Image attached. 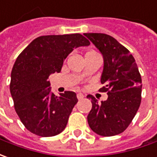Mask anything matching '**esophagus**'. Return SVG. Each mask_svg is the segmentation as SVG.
Returning a JSON list of instances; mask_svg holds the SVG:
<instances>
[{
	"instance_id": "obj_1",
	"label": "esophagus",
	"mask_w": 157,
	"mask_h": 157,
	"mask_svg": "<svg viewBox=\"0 0 157 157\" xmlns=\"http://www.w3.org/2000/svg\"><path fill=\"white\" fill-rule=\"evenodd\" d=\"M84 95L82 94V93H78L77 94V98H78V100H82V99H83Z\"/></svg>"
}]
</instances>
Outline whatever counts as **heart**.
I'll return each instance as SVG.
<instances>
[{
  "label": "heart",
  "instance_id": "b5f03b06",
  "mask_svg": "<svg viewBox=\"0 0 157 157\" xmlns=\"http://www.w3.org/2000/svg\"><path fill=\"white\" fill-rule=\"evenodd\" d=\"M88 53H95V52H93V51H89V52H88Z\"/></svg>",
  "mask_w": 157,
  "mask_h": 157
}]
</instances>
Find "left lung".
<instances>
[{"instance_id":"obj_1","label":"left lung","mask_w":157,"mask_h":157,"mask_svg":"<svg viewBox=\"0 0 157 157\" xmlns=\"http://www.w3.org/2000/svg\"><path fill=\"white\" fill-rule=\"evenodd\" d=\"M103 56L104 67L99 89L107 92L108 99L98 103L93 95L88 116L90 128L102 136L122 133L132 122L142 100V77L135 58L114 37L101 33H86Z\"/></svg>"}]
</instances>
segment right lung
I'll use <instances>...</instances> for the list:
<instances>
[{
	"label": "right lung",
	"instance_id": "add662e5",
	"mask_svg": "<svg viewBox=\"0 0 157 157\" xmlns=\"http://www.w3.org/2000/svg\"><path fill=\"white\" fill-rule=\"evenodd\" d=\"M89 41L81 34L42 35L35 38L14 62L10 81V93L15 112L25 128L42 137L63 131L74 106L76 94L65 91L56 96L50 92L48 76L60 73L64 60Z\"/></svg>",
	"mask_w": 157,
	"mask_h": 157
}]
</instances>
